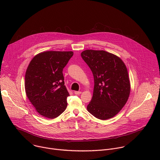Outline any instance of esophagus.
<instances>
[{
	"label": "esophagus",
	"mask_w": 160,
	"mask_h": 160,
	"mask_svg": "<svg viewBox=\"0 0 160 160\" xmlns=\"http://www.w3.org/2000/svg\"><path fill=\"white\" fill-rule=\"evenodd\" d=\"M74 93H75V94H76V95H79V94H80L82 92H80V91H75Z\"/></svg>",
	"instance_id": "esophagus-1"
}]
</instances>
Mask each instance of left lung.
Instances as JSON below:
<instances>
[{
  "label": "left lung",
  "mask_w": 160,
  "mask_h": 160,
  "mask_svg": "<svg viewBox=\"0 0 160 160\" xmlns=\"http://www.w3.org/2000/svg\"><path fill=\"white\" fill-rule=\"evenodd\" d=\"M81 56L94 79L93 96L87 109L98 119L111 118L123 108L130 95L127 67L120 58L104 51L85 50Z\"/></svg>",
  "instance_id": "left-lung-1"
}]
</instances>
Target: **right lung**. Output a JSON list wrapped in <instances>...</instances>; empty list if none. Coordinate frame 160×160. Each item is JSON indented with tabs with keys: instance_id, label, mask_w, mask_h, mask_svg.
<instances>
[{
	"instance_id": "add662e5",
	"label": "right lung",
	"mask_w": 160,
	"mask_h": 160,
	"mask_svg": "<svg viewBox=\"0 0 160 160\" xmlns=\"http://www.w3.org/2000/svg\"><path fill=\"white\" fill-rule=\"evenodd\" d=\"M73 55L72 51H46L30 61L25 73V91L40 115L52 119L66 109L70 94L62 70Z\"/></svg>"
}]
</instances>
